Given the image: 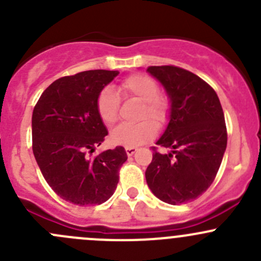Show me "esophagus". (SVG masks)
<instances>
[{
	"instance_id": "esophagus-1",
	"label": "esophagus",
	"mask_w": 261,
	"mask_h": 261,
	"mask_svg": "<svg viewBox=\"0 0 261 261\" xmlns=\"http://www.w3.org/2000/svg\"><path fill=\"white\" fill-rule=\"evenodd\" d=\"M136 147H126V154H127V156H133L134 154L136 152Z\"/></svg>"
}]
</instances>
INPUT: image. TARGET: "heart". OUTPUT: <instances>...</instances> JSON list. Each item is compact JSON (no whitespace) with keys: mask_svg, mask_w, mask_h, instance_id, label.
Returning <instances> with one entry per match:
<instances>
[{"mask_svg":"<svg viewBox=\"0 0 261 261\" xmlns=\"http://www.w3.org/2000/svg\"><path fill=\"white\" fill-rule=\"evenodd\" d=\"M126 97H131L143 102L139 110L136 123H122L115 127L111 133V141L116 145L125 147H138L151 140L156 134V126L164 125L169 115V101L167 97L160 96L156 81L145 74H135L123 81L120 87ZM117 93L112 88L102 89L97 99V111L106 125H114L118 118ZM149 117L153 121L145 120Z\"/></svg>","mask_w":261,"mask_h":261,"instance_id":"b5f03b06","label":"heart"}]
</instances>
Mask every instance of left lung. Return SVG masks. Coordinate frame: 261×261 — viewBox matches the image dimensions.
<instances>
[{
  "label": "left lung",
  "mask_w": 261,
  "mask_h": 261,
  "mask_svg": "<svg viewBox=\"0 0 261 261\" xmlns=\"http://www.w3.org/2000/svg\"><path fill=\"white\" fill-rule=\"evenodd\" d=\"M169 98V116L145 172L147 187L169 204L193 201L211 186L227 145L225 116L217 94L198 75L173 65L149 67Z\"/></svg>",
  "instance_id": "1"
}]
</instances>
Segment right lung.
I'll list each match as a JSON object with an SVG mask.
<instances>
[{
	"mask_svg": "<svg viewBox=\"0 0 261 261\" xmlns=\"http://www.w3.org/2000/svg\"><path fill=\"white\" fill-rule=\"evenodd\" d=\"M118 70H87L53 82L33 112V151L53 191L80 206L106 202L118 183V170L127 160L117 146L88 156L109 134L97 111L102 89Z\"/></svg>",
	"mask_w": 261,
	"mask_h": 261,
	"instance_id": "right-lung-1",
	"label": "right lung"
}]
</instances>
